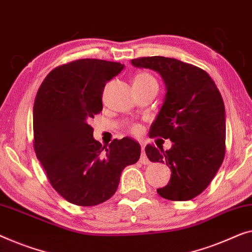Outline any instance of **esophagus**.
<instances>
[{
    "instance_id": "obj_1",
    "label": "esophagus",
    "mask_w": 252,
    "mask_h": 252,
    "mask_svg": "<svg viewBox=\"0 0 252 252\" xmlns=\"http://www.w3.org/2000/svg\"><path fill=\"white\" fill-rule=\"evenodd\" d=\"M140 162L143 163V165H149L150 163V160L148 159L147 155H145V151H144V148L142 147V153H141V157H140Z\"/></svg>"
}]
</instances>
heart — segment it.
<instances>
[{"label": "heart", "mask_w": 252, "mask_h": 252, "mask_svg": "<svg viewBox=\"0 0 252 252\" xmlns=\"http://www.w3.org/2000/svg\"><path fill=\"white\" fill-rule=\"evenodd\" d=\"M148 84H157L156 79L152 77V76L149 74V72L145 71H140L135 75L133 78V85H148ZM130 132L133 134H138L140 133V127L138 126H133L130 128Z\"/></svg>", "instance_id": "heart-1"}]
</instances>
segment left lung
Masks as SVG:
<instances>
[{
	"label": "left lung",
	"instance_id": "left-lung-1",
	"mask_svg": "<svg viewBox=\"0 0 252 252\" xmlns=\"http://www.w3.org/2000/svg\"><path fill=\"white\" fill-rule=\"evenodd\" d=\"M135 67L158 71L166 84L165 101L150 128L151 137L173 142L169 150L147 145L152 162H166L169 183L157 189L171 201L201 194L225 157V107L216 84L203 69L173 58L142 57Z\"/></svg>",
	"mask_w": 252,
	"mask_h": 252
}]
</instances>
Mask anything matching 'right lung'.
Here are the masks:
<instances>
[{"instance_id": "add662e5", "label": "right lung", "mask_w": 252, "mask_h": 252, "mask_svg": "<svg viewBox=\"0 0 252 252\" xmlns=\"http://www.w3.org/2000/svg\"><path fill=\"white\" fill-rule=\"evenodd\" d=\"M124 64L79 59L54 68L36 94L32 109L34 150L52 188L76 206L107 201L117 191L126 166L140 159L130 137L102 147L93 138L91 119L102 111L105 84Z\"/></svg>"}]
</instances>
